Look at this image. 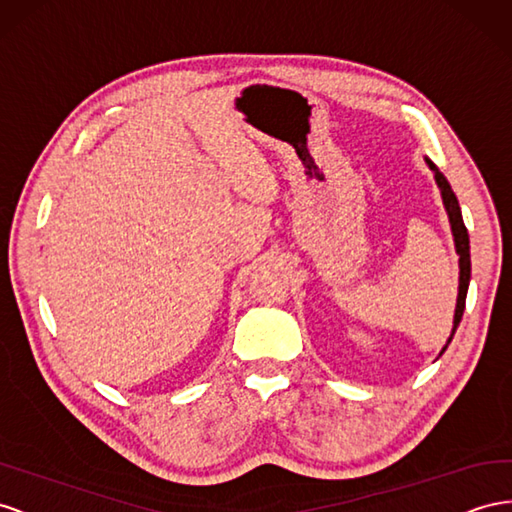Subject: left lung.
I'll list each match as a JSON object with an SVG mask.
<instances>
[{"instance_id": "1", "label": "left lung", "mask_w": 512, "mask_h": 512, "mask_svg": "<svg viewBox=\"0 0 512 512\" xmlns=\"http://www.w3.org/2000/svg\"><path fill=\"white\" fill-rule=\"evenodd\" d=\"M428 168L435 172V181L441 189V198H444V206L448 211L450 217V226H452V234H454V245H457V252H459V267H461V278H459V297H457V310H454V327H452V334L448 338V344L454 336V331H457L461 319H463V310H465V297H467V286H469V275H472V260H469V234L467 228L463 224V217H461V206L457 196H454V191L450 187V183L446 181V176L437 170V165L426 159ZM448 344L444 347V351L448 349ZM441 351V353H444Z\"/></svg>"}]
</instances>
